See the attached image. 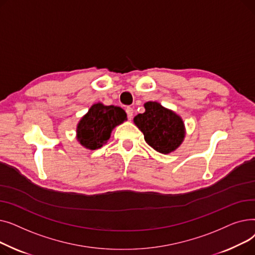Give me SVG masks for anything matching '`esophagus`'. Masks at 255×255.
Listing matches in <instances>:
<instances>
[{"instance_id": "1", "label": "esophagus", "mask_w": 255, "mask_h": 255, "mask_svg": "<svg viewBox=\"0 0 255 255\" xmlns=\"http://www.w3.org/2000/svg\"><path fill=\"white\" fill-rule=\"evenodd\" d=\"M126 114H127L128 120H131L132 117H133V110L131 109V107H127V109H126Z\"/></svg>"}]
</instances>
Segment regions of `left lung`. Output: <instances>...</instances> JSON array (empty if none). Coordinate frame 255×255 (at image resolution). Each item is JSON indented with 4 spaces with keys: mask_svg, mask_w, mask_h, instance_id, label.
<instances>
[{
    "mask_svg": "<svg viewBox=\"0 0 255 255\" xmlns=\"http://www.w3.org/2000/svg\"><path fill=\"white\" fill-rule=\"evenodd\" d=\"M145 112L134 118L135 125L143 133L144 140L159 153L175 151L185 136L183 121L157 102H146Z\"/></svg>",
    "mask_w": 255,
    "mask_h": 255,
    "instance_id": "8db88e82",
    "label": "left lung"
}]
</instances>
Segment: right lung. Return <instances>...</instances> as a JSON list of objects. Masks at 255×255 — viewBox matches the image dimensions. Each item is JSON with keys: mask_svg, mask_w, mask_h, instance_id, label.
Returning a JSON list of instances; mask_svg holds the SVG:
<instances>
[{"mask_svg": "<svg viewBox=\"0 0 255 255\" xmlns=\"http://www.w3.org/2000/svg\"><path fill=\"white\" fill-rule=\"evenodd\" d=\"M127 119L119 106L94 104L77 126L79 142L90 150H96L109 140L112 130Z\"/></svg>", "mask_w": 255, "mask_h": 255, "instance_id": "add662e5", "label": "right lung"}]
</instances>
